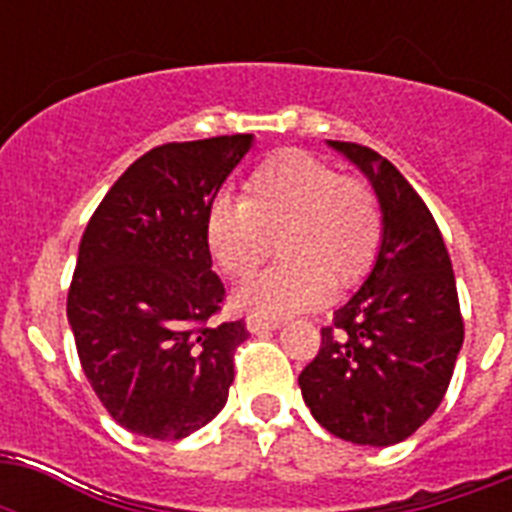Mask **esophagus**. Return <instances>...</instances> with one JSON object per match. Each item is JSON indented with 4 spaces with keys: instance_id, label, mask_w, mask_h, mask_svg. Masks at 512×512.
<instances>
[{
    "instance_id": "34e87169",
    "label": "esophagus",
    "mask_w": 512,
    "mask_h": 512,
    "mask_svg": "<svg viewBox=\"0 0 512 512\" xmlns=\"http://www.w3.org/2000/svg\"><path fill=\"white\" fill-rule=\"evenodd\" d=\"M279 319H263V316H247V329L252 335H260V332H268V329H279Z\"/></svg>"
}]
</instances>
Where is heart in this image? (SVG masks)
Here are the masks:
<instances>
[{
	"label": "heart",
	"instance_id": "b5f03b06",
	"mask_svg": "<svg viewBox=\"0 0 512 512\" xmlns=\"http://www.w3.org/2000/svg\"><path fill=\"white\" fill-rule=\"evenodd\" d=\"M204 239L236 281L255 276L276 239L281 260L241 289L239 303L279 319L366 279L382 244V207L361 177L340 175L308 151H284L249 175L244 201L217 196L209 204Z\"/></svg>",
	"mask_w": 512,
	"mask_h": 512
}]
</instances>
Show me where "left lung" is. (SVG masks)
Returning <instances> with one entry per match:
<instances>
[{"label": "left lung", "instance_id": "8db88e82", "mask_svg": "<svg viewBox=\"0 0 512 512\" xmlns=\"http://www.w3.org/2000/svg\"><path fill=\"white\" fill-rule=\"evenodd\" d=\"M358 164L382 207V244L369 279L321 329L300 372L311 414L361 446L404 441L436 412L465 337L457 281L428 204L372 148L329 140Z\"/></svg>", "mask_w": 512, "mask_h": 512}]
</instances>
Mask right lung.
<instances>
[{"label": "right lung", "instance_id": "add662e5", "mask_svg": "<svg viewBox=\"0 0 512 512\" xmlns=\"http://www.w3.org/2000/svg\"><path fill=\"white\" fill-rule=\"evenodd\" d=\"M252 135L164 143L132 162L79 241L68 324L95 396L122 428L177 441L228 401L244 321L225 300L204 215Z\"/></svg>", "mask_w": 512, "mask_h": 512}]
</instances>
